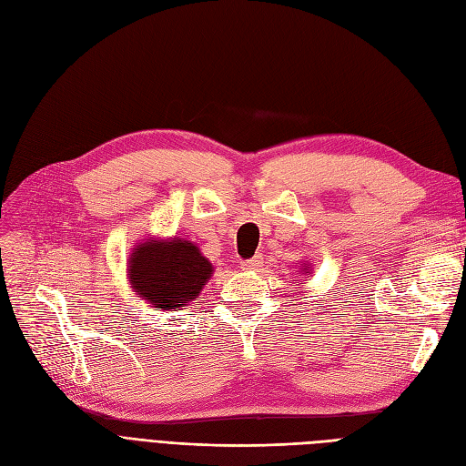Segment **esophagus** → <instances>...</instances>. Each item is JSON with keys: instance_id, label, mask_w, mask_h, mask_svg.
<instances>
[{"instance_id": "1", "label": "esophagus", "mask_w": 466, "mask_h": 466, "mask_svg": "<svg viewBox=\"0 0 466 466\" xmlns=\"http://www.w3.org/2000/svg\"><path fill=\"white\" fill-rule=\"evenodd\" d=\"M241 268H243L245 272H257V270H260V268H262V258L255 257V258H250V260H245V262H241Z\"/></svg>"}]
</instances>
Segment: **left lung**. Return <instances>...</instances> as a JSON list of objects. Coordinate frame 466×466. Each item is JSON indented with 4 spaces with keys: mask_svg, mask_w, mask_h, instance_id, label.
<instances>
[{
    "mask_svg": "<svg viewBox=\"0 0 466 466\" xmlns=\"http://www.w3.org/2000/svg\"><path fill=\"white\" fill-rule=\"evenodd\" d=\"M309 268H311V264H307V266H305V268H303V272H305V274H309L306 272V270L309 269ZM309 272H311V270H309Z\"/></svg>",
    "mask_w": 466,
    "mask_h": 466,
    "instance_id": "obj_1",
    "label": "left lung"
}]
</instances>
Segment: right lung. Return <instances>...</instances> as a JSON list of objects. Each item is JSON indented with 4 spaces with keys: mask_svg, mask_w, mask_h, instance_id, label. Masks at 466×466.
Listing matches in <instances>:
<instances>
[{
    "mask_svg": "<svg viewBox=\"0 0 466 466\" xmlns=\"http://www.w3.org/2000/svg\"><path fill=\"white\" fill-rule=\"evenodd\" d=\"M214 266L202 257L200 248L185 238L171 241L147 238L128 258L130 288L155 311L185 307L198 298Z\"/></svg>",
    "mask_w": 466,
    "mask_h": 466,
    "instance_id": "add662e5",
    "label": "right lung"
}]
</instances>
